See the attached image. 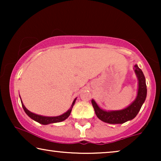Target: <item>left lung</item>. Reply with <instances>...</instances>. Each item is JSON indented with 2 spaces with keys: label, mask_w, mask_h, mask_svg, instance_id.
Segmentation results:
<instances>
[{
  "label": "left lung",
  "mask_w": 161,
  "mask_h": 161,
  "mask_svg": "<svg viewBox=\"0 0 161 161\" xmlns=\"http://www.w3.org/2000/svg\"><path fill=\"white\" fill-rule=\"evenodd\" d=\"M134 69L138 80V93L136 100L126 108L118 111H108L100 108L97 104L95 101L92 100V103L98 119L103 122L109 124H122L133 119L139 112L143 103H144L147 97V85L144 75L142 70L138 67L137 64L134 66Z\"/></svg>",
  "instance_id": "1"
}]
</instances>
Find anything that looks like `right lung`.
<instances>
[{"instance_id":"obj_1","label":"right lung","mask_w":161,"mask_h":161,"mask_svg":"<svg viewBox=\"0 0 161 161\" xmlns=\"http://www.w3.org/2000/svg\"><path fill=\"white\" fill-rule=\"evenodd\" d=\"M19 97H20V96H19ZM76 99L77 98L75 99L73 103H72V104L71 105V108H70L68 110L66 113L63 114L62 115H60L58 116H41V115H38V114H34L32 113V112L29 111L27 108H26L25 105H23V102H22V100H21V103H22V106H23L25 114H27L30 118H31L33 120L36 121V122L40 123L42 125H48V124H52V123L61 122H62V121H64L66 119L69 117V116L70 115V113H71L72 111V107H73L75 103Z\"/></svg>"}]
</instances>
